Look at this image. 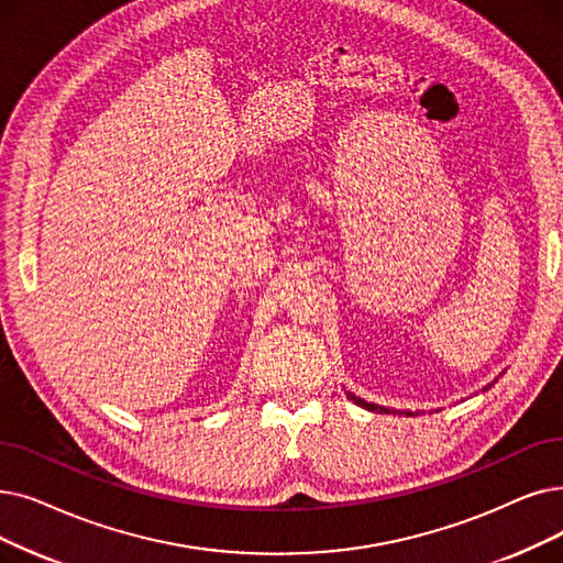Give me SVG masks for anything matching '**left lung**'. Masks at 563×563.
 I'll return each instance as SVG.
<instances>
[{
  "label": "left lung",
  "mask_w": 563,
  "mask_h": 563,
  "mask_svg": "<svg viewBox=\"0 0 563 563\" xmlns=\"http://www.w3.org/2000/svg\"><path fill=\"white\" fill-rule=\"evenodd\" d=\"M501 375H504V373H501ZM501 375H499V377H501ZM495 382H497V379H495ZM495 382H493V384H495ZM493 384H487V386H483V390H487V388H490ZM347 398H350V400H354V402H356L358 407H363V409H368V411H375V413H407V417H417V413H419V411H409V409H402V411H400V409H388V407H382V405H373V402H365L363 398H356L354 394H350V390H347Z\"/></svg>",
  "instance_id": "8db88e82"
}]
</instances>
